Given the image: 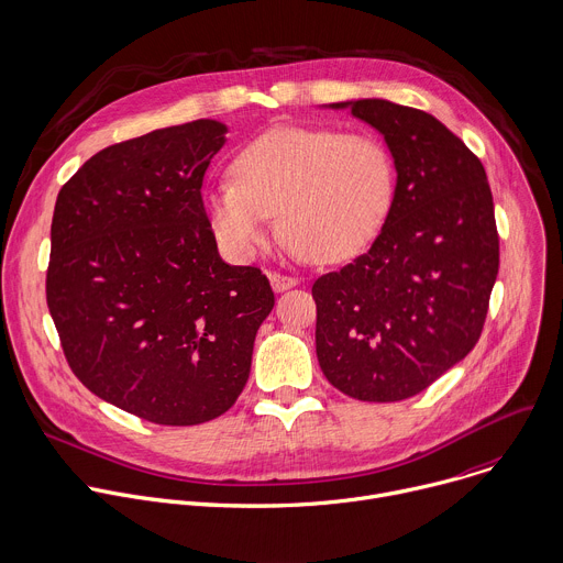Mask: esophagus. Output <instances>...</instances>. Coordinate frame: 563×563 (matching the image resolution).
I'll list each match as a JSON object with an SVG mask.
<instances>
[{"mask_svg":"<svg viewBox=\"0 0 563 563\" xmlns=\"http://www.w3.org/2000/svg\"><path fill=\"white\" fill-rule=\"evenodd\" d=\"M268 277H271V284H273V290H275V292H284V290H288V288H292V286L299 284L297 277L282 275V273H271Z\"/></svg>","mask_w":563,"mask_h":563,"instance_id":"1","label":"esophagus"}]
</instances>
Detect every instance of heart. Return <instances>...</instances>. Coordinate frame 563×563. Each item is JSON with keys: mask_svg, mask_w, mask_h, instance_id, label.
<instances>
[{"mask_svg": "<svg viewBox=\"0 0 563 563\" xmlns=\"http://www.w3.org/2000/svg\"><path fill=\"white\" fill-rule=\"evenodd\" d=\"M393 197V164L384 144L364 133L279 126L246 144L233 162V181L203 192L219 242L253 257L271 238L312 262L357 255L377 233Z\"/></svg>", "mask_w": 563, "mask_h": 563, "instance_id": "1", "label": "heart"}]
</instances>
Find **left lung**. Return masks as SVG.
<instances>
[{
  "instance_id": "left-lung-1",
  "label": "left lung",
  "mask_w": 563,
  "mask_h": 563,
  "mask_svg": "<svg viewBox=\"0 0 563 563\" xmlns=\"http://www.w3.org/2000/svg\"><path fill=\"white\" fill-rule=\"evenodd\" d=\"M375 126L397 186L373 246L312 284L325 379L360 401L426 390L479 342L499 271L493 192L479 157L423 110L332 103Z\"/></svg>"
}]
</instances>
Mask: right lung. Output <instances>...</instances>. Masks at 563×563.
I'll return each instance as SVG.
<instances>
[{
	"label": "right lung",
	"mask_w": 563,
	"mask_h": 563,
	"mask_svg": "<svg viewBox=\"0 0 563 563\" xmlns=\"http://www.w3.org/2000/svg\"><path fill=\"white\" fill-rule=\"evenodd\" d=\"M227 126L197 120L112 144L59 190L46 303L75 377L159 426L227 412L275 306L266 275L217 253L201 184Z\"/></svg>",
	"instance_id": "right-lung-1"
}]
</instances>
